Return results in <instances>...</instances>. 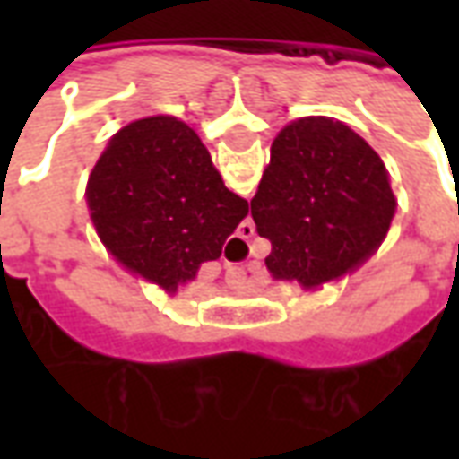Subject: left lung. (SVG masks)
<instances>
[{"instance_id": "obj_1", "label": "left lung", "mask_w": 459, "mask_h": 459, "mask_svg": "<svg viewBox=\"0 0 459 459\" xmlns=\"http://www.w3.org/2000/svg\"><path fill=\"white\" fill-rule=\"evenodd\" d=\"M395 196L381 157L344 122L299 117L270 147L250 201L275 280L302 288L342 278L374 253L391 229Z\"/></svg>"}]
</instances>
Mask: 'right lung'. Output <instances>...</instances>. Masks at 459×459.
Masks as SVG:
<instances>
[{
	"mask_svg": "<svg viewBox=\"0 0 459 459\" xmlns=\"http://www.w3.org/2000/svg\"><path fill=\"white\" fill-rule=\"evenodd\" d=\"M88 206L113 255L167 292L219 258L248 216V201L226 189L199 134L169 115L115 134L91 174Z\"/></svg>",
	"mask_w": 459,
	"mask_h": 459,
	"instance_id": "1",
	"label": "right lung"
}]
</instances>
